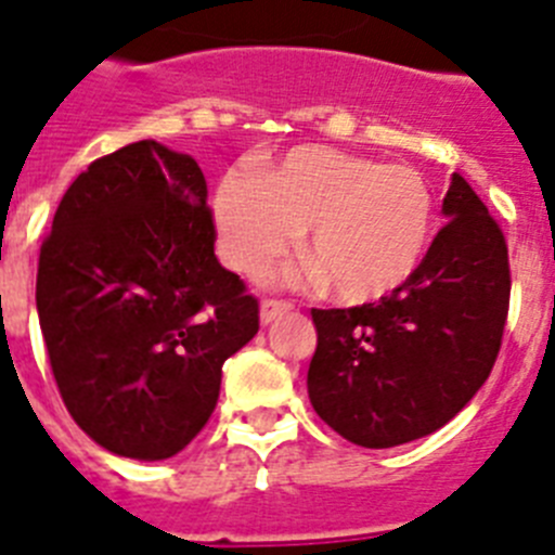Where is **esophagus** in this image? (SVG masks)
<instances>
[{
    "instance_id": "obj_1",
    "label": "esophagus",
    "mask_w": 555,
    "mask_h": 555,
    "mask_svg": "<svg viewBox=\"0 0 555 555\" xmlns=\"http://www.w3.org/2000/svg\"><path fill=\"white\" fill-rule=\"evenodd\" d=\"M293 305L291 301H284V298H264L262 307H259V318H262V324H271V321H276L279 315H284V312H291Z\"/></svg>"
}]
</instances>
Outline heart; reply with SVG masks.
<instances>
[{
	"instance_id": "1",
	"label": "heart",
	"mask_w": 555,
	"mask_h": 555,
	"mask_svg": "<svg viewBox=\"0 0 555 555\" xmlns=\"http://www.w3.org/2000/svg\"><path fill=\"white\" fill-rule=\"evenodd\" d=\"M223 257L262 276L305 229L301 257L332 296L369 305L422 268L436 225L430 184L408 164L330 147H296L257 178L231 172L215 192Z\"/></svg>"
}]
</instances>
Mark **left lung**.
<instances>
[{"mask_svg": "<svg viewBox=\"0 0 555 555\" xmlns=\"http://www.w3.org/2000/svg\"><path fill=\"white\" fill-rule=\"evenodd\" d=\"M447 223L411 282L374 305L312 310L307 371L315 413L369 450L444 427L489 379L511 298L503 229L464 176H452Z\"/></svg>", "mask_w": 555, "mask_h": 555, "instance_id": "left-lung-1", "label": "left lung"}]
</instances>
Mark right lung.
I'll list each match as a JSON object with an SVG mask.
<instances>
[{
  "label": "right lung",
  "mask_w": 555,
  "mask_h": 555,
  "mask_svg": "<svg viewBox=\"0 0 555 555\" xmlns=\"http://www.w3.org/2000/svg\"><path fill=\"white\" fill-rule=\"evenodd\" d=\"M197 162L156 139L91 162L41 243L38 324L77 427L162 461L209 422L223 363L259 332V301L215 257Z\"/></svg>",
  "instance_id": "1"
}]
</instances>
